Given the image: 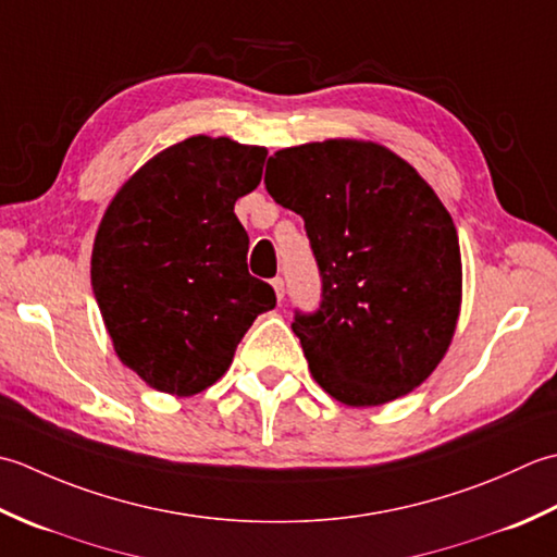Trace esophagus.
<instances>
[{"mask_svg":"<svg viewBox=\"0 0 557 557\" xmlns=\"http://www.w3.org/2000/svg\"><path fill=\"white\" fill-rule=\"evenodd\" d=\"M271 286H274V290H276V298L283 300V295H286V281L276 276V278H271Z\"/></svg>","mask_w":557,"mask_h":557,"instance_id":"1","label":"esophagus"}]
</instances>
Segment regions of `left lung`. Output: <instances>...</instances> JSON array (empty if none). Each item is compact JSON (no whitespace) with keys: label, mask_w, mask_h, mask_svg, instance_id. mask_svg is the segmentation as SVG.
I'll return each instance as SVG.
<instances>
[{"label":"left lung","mask_w":557,"mask_h":557,"mask_svg":"<svg viewBox=\"0 0 557 557\" xmlns=\"http://www.w3.org/2000/svg\"><path fill=\"white\" fill-rule=\"evenodd\" d=\"M264 185L302 215L320 269V308L290 324L312 377L348 406L416 389L461 305L459 237L435 191L384 146L344 139L276 151Z\"/></svg>","instance_id":"8db88e82"}]
</instances>
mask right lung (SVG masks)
I'll return each mask as SVG.
<instances>
[{
	"label": "right lung",
	"mask_w": 557,
	"mask_h": 557,
	"mask_svg": "<svg viewBox=\"0 0 557 557\" xmlns=\"http://www.w3.org/2000/svg\"><path fill=\"white\" fill-rule=\"evenodd\" d=\"M267 149L231 139L170 146L134 173L100 223L90 283L124 366L189 396L228 370L237 344L276 308L247 271L235 201L262 180Z\"/></svg>",
	"instance_id": "1"
}]
</instances>
